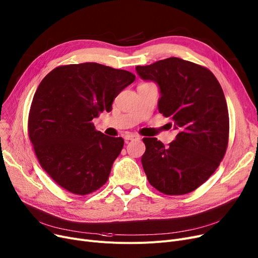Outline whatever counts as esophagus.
<instances>
[{"label":"esophagus","instance_id":"obj_1","mask_svg":"<svg viewBox=\"0 0 258 258\" xmlns=\"http://www.w3.org/2000/svg\"><path fill=\"white\" fill-rule=\"evenodd\" d=\"M126 141H139L141 138L139 136H136V134H126L125 136Z\"/></svg>","mask_w":258,"mask_h":258}]
</instances>
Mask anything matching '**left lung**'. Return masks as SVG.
I'll use <instances>...</instances> for the list:
<instances>
[{
    "instance_id": "1",
    "label": "left lung",
    "mask_w": 258,
    "mask_h": 258,
    "mask_svg": "<svg viewBox=\"0 0 258 258\" xmlns=\"http://www.w3.org/2000/svg\"><path fill=\"white\" fill-rule=\"evenodd\" d=\"M136 69L142 80L158 85V111L178 131L169 147L143 139L147 178L167 195L192 192L215 172L227 150L229 113L222 86L209 69L179 57Z\"/></svg>"
}]
</instances>
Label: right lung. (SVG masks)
I'll return each instance as SVG.
<instances>
[{"label":"right lung","instance_id":"1","mask_svg":"<svg viewBox=\"0 0 258 258\" xmlns=\"http://www.w3.org/2000/svg\"><path fill=\"white\" fill-rule=\"evenodd\" d=\"M131 72L97 63L58 66L40 83L28 117L29 139L42 168L58 186L78 195L107 181L124 140L96 131L92 119L110 112Z\"/></svg>","mask_w":258,"mask_h":258}]
</instances>
